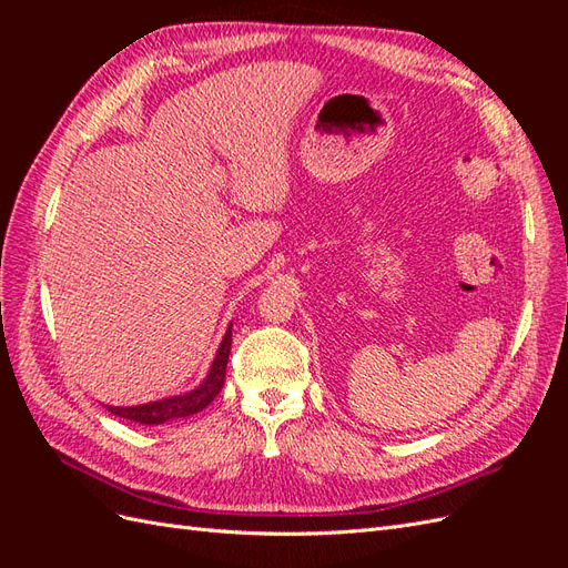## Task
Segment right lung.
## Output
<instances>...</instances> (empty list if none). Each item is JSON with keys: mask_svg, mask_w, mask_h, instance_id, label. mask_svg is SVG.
Returning a JSON list of instances; mask_svg holds the SVG:
<instances>
[{"mask_svg": "<svg viewBox=\"0 0 568 568\" xmlns=\"http://www.w3.org/2000/svg\"><path fill=\"white\" fill-rule=\"evenodd\" d=\"M230 348H232V324L225 332V336H222V343L215 353V359H213L209 374H205V379L194 390L182 393V395H170V398L153 400L146 405H132V407L106 405V409L115 417H123V419L144 424V426H159V424L173 422V419L192 417V415H196V412L209 407L215 400V395L220 393L222 384H225Z\"/></svg>", "mask_w": 568, "mask_h": 568, "instance_id": "1", "label": "right lung"}]
</instances>
